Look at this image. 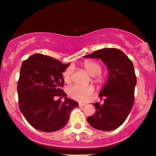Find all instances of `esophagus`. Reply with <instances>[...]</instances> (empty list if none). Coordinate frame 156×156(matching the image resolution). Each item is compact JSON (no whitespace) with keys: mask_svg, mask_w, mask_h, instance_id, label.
I'll list each match as a JSON object with an SVG mask.
<instances>
[{"mask_svg":"<svg viewBox=\"0 0 156 156\" xmlns=\"http://www.w3.org/2000/svg\"><path fill=\"white\" fill-rule=\"evenodd\" d=\"M85 105H86V104H84V103H79V106L80 107H84V106H85Z\"/></svg>","mask_w":156,"mask_h":156,"instance_id":"obj_1","label":"esophagus"}]
</instances>
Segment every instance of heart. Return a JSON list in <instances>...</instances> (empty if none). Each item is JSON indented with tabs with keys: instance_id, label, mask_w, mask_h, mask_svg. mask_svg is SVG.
I'll return each mask as SVG.
<instances>
[{
	"instance_id": "obj_1",
	"label": "heart",
	"mask_w": 156,
	"mask_h": 156,
	"mask_svg": "<svg viewBox=\"0 0 156 156\" xmlns=\"http://www.w3.org/2000/svg\"><path fill=\"white\" fill-rule=\"evenodd\" d=\"M84 67L91 76H95L94 81L95 82H98L100 81V79L98 76H95L101 72V66L98 63L93 61H87L84 63ZM72 72L73 69L72 66L68 67L63 72V78L66 83H70L71 82ZM93 93L94 88L90 85H78V84H76V85L71 87L68 90L69 95L72 99L80 102L87 101L93 95Z\"/></svg>"
}]
</instances>
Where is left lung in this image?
Masks as SVG:
<instances>
[{"mask_svg":"<svg viewBox=\"0 0 156 156\" xmlns=\"http://www.w3.org/2000/svg\"><path fill=\"white\" fill-rule=\"evenodd\" d=\"M84 57L101 59L108 70L107 81L98 95L104 103H94L95 113L87 117V122L96 129H116L125 122L134 105L137 79L133 63L116 48L101 49Z\"/></svg>","mask_w":156,"mask_h":156,"instance_id":"1","label":"left lung"}]
</instances>
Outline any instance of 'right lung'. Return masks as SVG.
I'll return each mask as SVG.
<instances>
[{
    "label": "right lung",
    "instance_id": "obj_1",
    "mask_svg": "<svg viewBox=\"0 0 156 156\" xmlns=\"http://www.w3.org/2000/svg\"><path fill=\"white\" fill-rule=\"evenodd\" d=\"M63 64L48 55H32L22 63L17 85L19 109L29 124L39 131L52 132L64 127L71 111L79 103L61 90L64 84ZM58 95L65 101H55Z\"/></svg>",
    "mask_w": 156,
    "mask_h": 156
}]
</instances>
